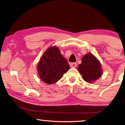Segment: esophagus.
<instances>
[{"label": "esophagus", "mask_w": 125, "mask_h": 125, "mask_svg": "<svg viewBox=\"0 0 125 125\" xmlns=\"http://www.w3.org/2000/svg\"><path fill=\"white\" fill-rule=\"evenodd\" d=\"M70 66L71 67H76L77 66V63L74 62V63H70Z\"/></svg>", "instance_id": "1"}]
</instances>
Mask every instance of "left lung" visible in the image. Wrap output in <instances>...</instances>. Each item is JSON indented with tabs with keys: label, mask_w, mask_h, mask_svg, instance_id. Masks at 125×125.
<instances>
[{
	"label": "left lung",
	"mask_w": 125,
	"mask_h": 125,
	"mask_svg": "<svg viewBox=\"0 0 125 125\" xmlns=\"http://www.w3.org/2000/svg\"><path fill=\"white\" fill-rule=\"evenodd\" d=\"M78 70L87 83H93L99 79L102 74L100 63L92 53H87L82 58Z\"/></svg>",
	"instance_id": "8db88e82"
}]
</instances>
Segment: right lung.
<instances>
[{
    "label": "right lung",
    "mask_w": 125,
    "mask_h": 125,
    "mask_svg": "<svg viewBox=\"0 0 125 125\" xmlns=\"http://www.w3.org/2000/svg\"><path fill=\"white\" fill-rule=\"evenodd\" d=\"M70 68L67 61L57 46H51L44 52L38 65L40 79L48 84L54 83L63 77Z\"/></svg>",
    "instance_id": "1"
}]
</instances>
